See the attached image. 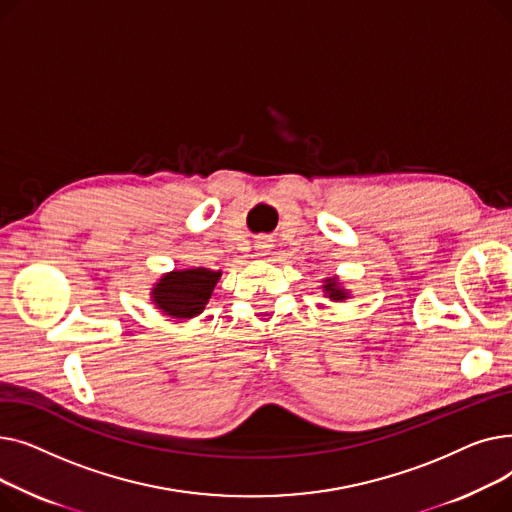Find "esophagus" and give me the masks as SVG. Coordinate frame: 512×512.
<instances>
[{"mask_svg": "<svg viewBox=\"0 0 512 512\" xmlns=\"http://www.w3.org/2000/svg\"><path fill=\"white\" fill-rule=\"evenodd\" d=\"M270 249H272V245H270V240H267V238H261V240L257 242V251H259L261 255H265Z\"/></svg>", "mask_w": 512, "mask_h": 512, "instance_id": "1", "label": "esophagus"}]
</instances>
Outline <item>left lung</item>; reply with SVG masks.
Returning <instances> with one entry per match:
<instances>
[{"label": "left lung", "instance_id": "8db88e82", "mask_svg": "<svg viewBox=\"0 0 512 512\" xmlns=\"http://www.w3.org/2000/svg\"><path fill=\"white\" fill-rule=\"evenodd\" d=\"M324 288L330 292V299H334V301H342V299H346V292H344L342 288H338L336 280H328V284H326Z\"/></svg>", "mask_w": 512, "mask_h": 512}]
</instances>
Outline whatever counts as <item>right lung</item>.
Returning a JSON list of instances; mask_svg holds the SVG:
<instances>
[{"instance_id": "1", "label": "right lung", "mask_w": 512, "mask_h": 512, "mask_svg": "<svg viewBox=\"0 0 512 512\" xmlns=\"http://www.w3.org/2000/svg\"><path fill=\"white\" fill-rule=\"evenodd\" d=\"M220 276L222 272L207 270V267L172 272L155 286L153 301L172 317H195L205 309Z\"/></svg>"}]
</instances>
